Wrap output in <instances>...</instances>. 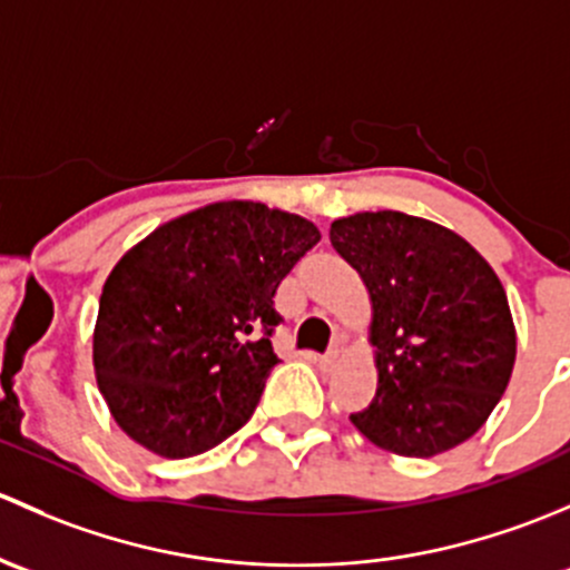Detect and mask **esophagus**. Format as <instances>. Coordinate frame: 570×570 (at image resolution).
I'll return each mask as SVG.
<instances>
[{
	"label": "esophagus",
	"mask_w": 570,
	"mask_h": 570,
	"mask_svg": "<svg viewBox=\"0 0 570 570\" xmlns=\"http://www.w3.org/2000/svg\"><path fill=\"white\" fill-rule=\"evenodd\" d=\"M337 356H340V348H337V345H334V348H328L326 354H321V356H318L321 367H328V365H334V362H337Z\"/></svg>",
	"instance_id": "obj_1"
}]
</instances>
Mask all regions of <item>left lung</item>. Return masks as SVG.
<instances>
[{
	"label": "left lung",
	"mask_w": 570,
	"mask_h": 570,
	"mask_svg": "<svg viewBox=\"0 0 570 570\" xmlns=\"http://www.w3.org/2000/svg\"><path fill=\"white\" fill-rule=\"evenodd\" d=\"M328 242L373 302L379 390L351 422L412 459L466 442L500 403L515 362L494 268L453 230L401 210L332 222Z\"/></svg>",
	"instance_id": "1"
}]
</instances>
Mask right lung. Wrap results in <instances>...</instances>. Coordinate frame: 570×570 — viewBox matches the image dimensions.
Returning <instances> with one entry per match:
<instances>
[{
	"label": "right lung",
	"mask_w": 570,
	"mask_h": 570,
	"mask_svg": "<svg viewBox=\"0 0 570 570\" xmlns=\"http://www.w3.org/2000/svg\"><path fill=\"white\" fill-rule=\"evenodd\" d=\"M318 238L302 216L233 199L167 222L120 257L92 362L134 442L191 459L246 425L279 362L277 287Z\"/></svg>",
	"instance_id": "1"
}]
</instances>
